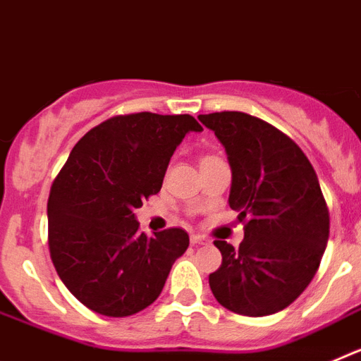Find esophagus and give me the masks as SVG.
I'll return each mask as SVG.
<instances>
[{
    "instance_id": "1",
    "label": "esophagus",
    "mask_w": 361,
    "mask_h": 361,
    "mask_svg": "<svg viewBox=\"0 0 361 361\" xmlns=\"http://www.w3.org/2000/svg\"><path fill=\"white\" fill-rule=\"evenodd\" d=\"M190 240H191V244H193V245H206V244H209V238L202 237V235H191Z\"/></svg>"
}]
</instances>
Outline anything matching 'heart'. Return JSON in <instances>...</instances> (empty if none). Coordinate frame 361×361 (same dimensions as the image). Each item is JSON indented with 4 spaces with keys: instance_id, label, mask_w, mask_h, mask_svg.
Segmentation results:
<instances>
[{
    "instance_id": "obj_1",
    "label": "heart",
    "mask_w": 361,
    "mask_h": 361,
    "mask_svg": "<svg viewBox=\"0 0 361 361\" xmlns=\"http://www.w3.org/2000/svg\"><path fill=\"white\" fill-rule=\"evenodd\" d=\"M206 159H208V157H206Z\"/></svg>"
}]
</instances>
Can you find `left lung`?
<instances>
[{"label":"left lung","instance_id":"obj_1","mask_svg":"<svg viewBox=\"0 0 361 361\" xmlns=\"http://www.w3.org/2000/svg\"><path fill=\"white\" fill-rule=\"evenodd\" d=\"M224 145L229 206L244 222L237 250L215 240L222 264L209 275L220 305L244 317L288 307L317 275L329 238V208L305 153L273 124L244 111L199 116Z\"/></svg>","mask_w":361,"mask_h":361}]
</instances>
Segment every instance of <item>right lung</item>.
<instances>
[{"mask_svg": "<svg viewBox=\"0 0 361 361\" xmlns=\"http://www.w3.org/2000/svg\"><path fill=\"white\" fill-rule=\"evenodd\" d=\"M195 117L139 111L97 124L73 146L49 195V250L75 298L104 317L123 318L153 304L190 245L170 228L148 237L135 208L161 191L166 168Z\"/></svg>", "mask_w": 361, "mask_h": 361, "instance_id": "1", "label": "right lung"}]
</instances>
